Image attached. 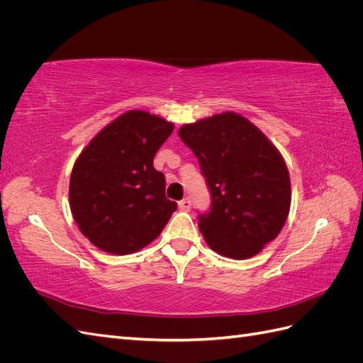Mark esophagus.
<instances>
[{
    "instance_id": "obj_1",
    "label": "esophagus",
    "mask_w": 363,
    "mask_h": 363,
    "mask_svg": "<svg viewBox=\"0 0 363 363\" xmlns=\"http://www.w3.org/2000/svg\"><path fill=\"white\" fill-rule=\"evenodd\" d=\"M179 208L183 212H189L191 211V200L189 199H183L180 203H179Z\"/></svg>"
}]
</instances>
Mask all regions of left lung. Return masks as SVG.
I'll use <instances>...</instances> for the list:
<instances>
[{
    "instance_id": "1",
    "label": "left lung",
    "mask_w": 363,
    "mask_h": 363,
    "mask_svg": "<svg viewBox=\"0 0 363 363\" xmlns=\"http://www.w3.org/2000/svg\"><path fill=\"white\" fill-rule=\"evenodd\" d=\"M180 139L199 159L212 195L199 215L207 245L230 259L256 256L280 233L291 207V180L279 150L235 112L186 124Z\"/></svg>"
}]
</instances>
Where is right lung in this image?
Listing matches in <instances>:
<instances>
[{"label":"right lung","mask_w":363,"mask_h":363,"mask_svg":"<svg viewBox=\"0 0 363 363\" xmlns=\"http://www.w3.org/2000/svg\"><path fill=\"white\" fill-rule=\"evenodd\" d=\"M174 124L128 111L106 125L75 160L69 206L80 232L112 255H130L155 240L177 203L164 195V175L152 167Z\"/></svg>","instance_id":"add662e5"}]
</instances>
